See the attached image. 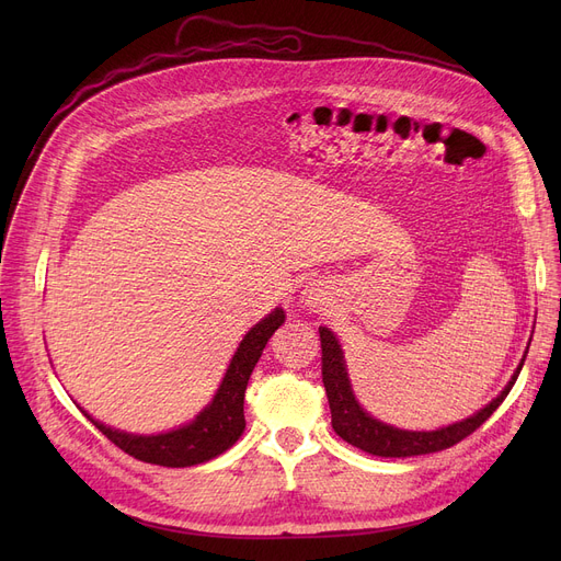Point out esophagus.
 Wrapping results in <instances>:
<instances>
[{"mask_svg": "<svg viewBox=\"0 0 561 561\" xmlns=\"http://www.w3.org/2000/svg\"><path fill=\"white\" fill-rule=\"evenodd\" d=\"M302 300L307 307H313V309H320L322 305H325L328 300V286L322 282H311L305 293H302Z\"/></svg>", "mask_w": 561, "mask_h": 561, "instance_id": "1", "label": "esophagus"}]
</instances>
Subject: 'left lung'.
<instances>
[{
    "label": "left lung",
    "mask_w": 561,
    "mask_h": 561,
    "mask_svg": "<svg viewBox=\"0 0 561 561\" xmlns=\"http://www.w3.org/2000/svg\"><path fill=\"white\" fill-rule=\"evenodd\" d=\"M318 332H320V347H322V357H320L322 385H325L328 400H330L332 427L343 440H347L350 446H355L375 457H416V455H430V453L453 448L461 438L473 434L493 414V411L503 404L527 357V350H525V357L520 359V366L512 375L510 385L500 391L495 400H491L484 409H480L478 414L434 432H409L387 423H379L377 419L366 414V411L359 407L355 393H352L343 350L336 336L328 328H318Z\"/></svg>",
    "instance_id": "obj_1"
}]
</instances>
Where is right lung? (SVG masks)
<instances>
[{"instance_id": "right-lung-1", "label": "right lung", "mask_w": 561, "mask_h": 561, "mask_svg": "<svg viewBox=\"0 0 561 561\" xmlns=\"http://www.w3.org/2000/svg\"><path fill=\"white\" fill-rule=\"evenodd\" d=\"M282 322H284L282 309H275L261 322H256V325L241 341L236 355L231 357V364L222 377V385L214 396L211 404L204 407L193 423L180 430H172L157 436H138V434H127L121 430L106 427L81 409L83 416L91 421L111 440V444H115L117 448L145 463H157L165 468H186V466L209 461L222 455L227 448H231L243 434L245 430L243 400H245L248 379L261 357L265 343H268V339L275 334V330L282 325Z\"/></svg>"}]
</instances>
